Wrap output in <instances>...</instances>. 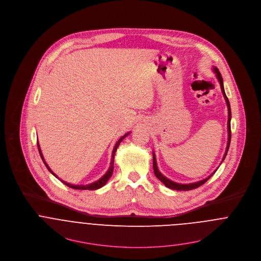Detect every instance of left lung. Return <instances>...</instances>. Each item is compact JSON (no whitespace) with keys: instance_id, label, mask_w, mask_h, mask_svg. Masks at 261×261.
<instances>
[{"instance_id":"left-lung-1","label":"left lung","mask_w":261,"mask_h":261,"mask_svg":"<svg viewBox=\"0 0 261 261\" xmlns=\"http://www.w3.org/2000/svg\"><path fill=\"white\" fill-rule=\"evenodd\" d=\"M214 71L216 74V77L220 84V88H221V92L223 94V96L225 98V101H226V105H227V110H228V120H227V130H228V141H227V145H226V149H225V153L223 155V159H222V162L224 161L226 154H227V151H228V148H229V144H230V139H231V130H230V119H231V111H230V105H229V100L227 98V96L225 95V92H224V88H223V80H222V76L220 74V72L218 71V69H216L215 67H214ZM152 156H153V171H154V174L155 176L162 181L164 182V185L166 186V188L168 189H171V190H194V189H197L199 188L200 186H202L203 184H205L213 175L214 174V172L217 170L215 169L214 172L206 178L202 179V180H199V181H196V182H193V184H188V185H182V184H177V182H174L168 178H166L165 175H163L161 173V171L159 170L158 166H156V160H155V154L154 152H152ZM221 162V163H222Z\"/></svg>"}]
</instances>
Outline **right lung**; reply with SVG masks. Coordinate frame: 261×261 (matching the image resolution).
Masks as SVG:
<instances>
[{"label":"right lung","mask_w":261,"mask_h":261,"mask_svg":"<svg viewBox=\"0 0 261 261\" xmlns=\"http://www.w3.org/2000/svg\"><path fill=\"white\" fill-rule=\"evenodd\" d=\"M129 133H127V134H125L123 137H121L120 139H119V141L117 142L116 143V145H115V147H114V150H113V154H112V160H111V166H110V168L108 169V171L106 172V174L105 175H102L98 180H96L95 182H93V184H90V185H87V186H74V185H71V184H69V182H67V181H65V180H62V179H60L59 177H58V175H56L54 172H53V170L48 167V166L47 165V163H46V161H45V159H44V156H43V153H42V150H41V148H40V144H39V142H38V148H39V152H40V154H41V158H42V160H43V162H44V164H45V166H47V169H48V171L53 174V175H55L57 178H59L63 184H65L66 186H68L69 188H71V189H73V190H98V189H100V188H102L107 182H108V180L110 179V177L112 176V174H113V171H114V160H115V154H116V151H117V148L119 147V143L121 142V141L128 135Z\"/></svg>","instance_id":"right-lung-1"}]
</instances>
